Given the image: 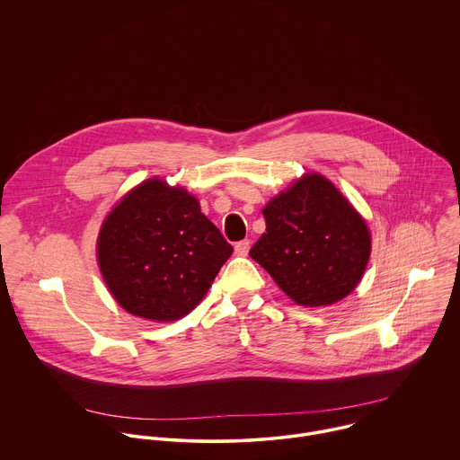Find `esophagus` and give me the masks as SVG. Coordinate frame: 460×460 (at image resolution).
<instances>
[{
	"instance_id": "34e87169",
	"label": "esophagus",
	"mask_w": 460,
	"mask_h": 460,
	"mask_svg": "<svg viewBox=\"0 0 460 460\" xmlns=\"http://www.w3.org/2000/svg\"><path fill=\"white\" fill-rule=\"evenodd\" d=\"M250 246H252L250 239L239 241V243L235 244V255H239V257H246V255H248V252H250Z\"/></svg>"
}]
</instances>
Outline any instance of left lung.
Returning <instances> with one entry per match:
<instances>
[{"mask_svg": "<svg viewBox=\"0 0 460 460\" xmlns=\"http://www.w3.org/2000/svg\"><path fill=\"white\" fill-rule=\"evenodd\" d=\"M262 214L265 234L250 257L292 301L326 306L356 288L370 259V232L326 177L305 175Z\"/></svg>", "mask_w": 460, "mask_h": 460, "instance_id": "1", "label": "left lung"}]
</instances>
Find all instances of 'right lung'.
I'll list each match as a JSON object with an SVG mask.
<instances>
[{"instance_id": "right-lung-1", "label": "right lung", "mask_w": 460, "mask_h": 460, "mask_svg": "<svg viewBox=\"0 0 460 460\" xmlns=\"http://www.w3.org/2000/svg\"><path fill=\"white\" fill-rule=\"evenodd\" d=\"M232 252L197 198L161 179L122 198L97 239L99 267L117 303L157 323L188 315Z\"/></svg>"}]
</instances>
